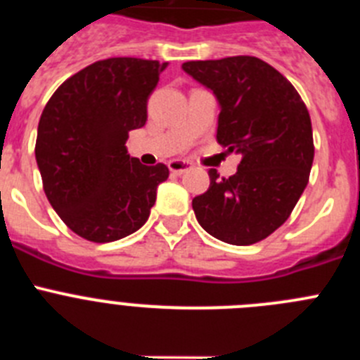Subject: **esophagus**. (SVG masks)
<instances>
[{
    "label": "esophagus",
    "instance_id": "1",
    "mask_svg": "<svg viewBox=\"0 0 360 360\" xmlns=\"http://www.w3.org/2000/svg\"><path fill=\"white\" fill-rule=\"evenodd\" d=\"M167 167H169V171L173 174H182V173H186L187 169H191V162H187V160H171L169 164H167Z\"/></svg>",
    "mask_w": 360,
    "mask_h": 360
}]
</instances>
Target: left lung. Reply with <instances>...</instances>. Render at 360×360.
I'll list each match as a JSON object with an SVG mask.
<instances>
[{"mask_svg": "<svg viewBox=\"0 0 360 360\" xmlns=\"http://www.w3.org/2000/svg\"><path fill=\"white\" fill-rule=\"evenodd\" d=\"M182 70L214 94L216 141L240 155L236 174L193 198L196 219L211 236L252 245L281 227L303 195L314 162L308 110L294 86L250 56L184 63Z\"/></svg>", "mask_w": 360, "mask_h": 360, "instance_id": "obj_1", "label": "left lung"}]
</instances>
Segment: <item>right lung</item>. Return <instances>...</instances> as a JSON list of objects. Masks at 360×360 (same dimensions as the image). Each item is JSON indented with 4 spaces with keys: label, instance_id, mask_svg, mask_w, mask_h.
I'll use <instances>...</instances> for the list:
<instances>
[{
    "label": "right lung",
    "instance_id": "obj_1",
    "mask_svg": "<svg viewBox=\"0 0 360 360\" xmlns=\"http://www.w3.org/2000/svg\"><path fill=\"white\" fill-rule=\"evenodd\" d=\"M167 63L111 57L66 79L44 106L36 160L44 195L75 234L95 243L126 238L148 221L167 165L128 155L131 129Z\"/></svg>",
    "mask_w": 360,
    "mask_h": 360
}]
</instances>
